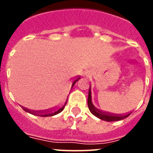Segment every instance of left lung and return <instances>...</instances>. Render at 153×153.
<instances>
[{
	"mask_svg": "<svg viewBox=\"0 0 153 153\" xmlns=\"http://www.w3.org/2000/svg\"><path fill=\"white\" fill-rule=\"evenodd\" d=\"M87 104H88V108L91 114L97 117L98 118L103 120L105 121H121L123 119L128 117L131 114L132 112L127 113V114H113V113H109V112H105L100 110V109H97L92 103V97H91V89L90 86V90H89L88 94V101H87Z\"/></svg>",
	"mask_w": 153,
	"mask_h": 153,
	"instance_id": "obj_1",
	"label": "left lung"
}]
</instances>
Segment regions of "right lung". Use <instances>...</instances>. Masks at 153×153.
<instances>
[{
  "label": "right lung",
  "mask_w": 153,
  "mask_h": 153,
  "mask_svg": "<svg viewBox=\"0 0 153 153\" xmlns=\"http://www.w3.org/2000/svg\"><path fill=\"white\" fill-rule=\"evenodd\" d=\"M81 79V77L80 76H78L75 80L73 82V83H72V86H71V89L72 87L74 86V85L75 84L78 80ZM67 99L66 100L65 103L62 105V106L61 107H59V108H55V109H45V110H32V109H28L27 108H25V107H23V109L25 110V111L27 112V113H29V114H34V115H36V116H39V117H51V116H54V115H56V114H59L60 112H62L64 109L65 105L67 104Z\"/></svg>",
  "instance_id": "right-lung-1"
}]
</instances>
